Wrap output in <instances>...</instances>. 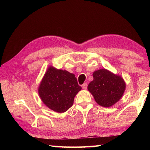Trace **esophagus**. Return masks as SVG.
<instances>
[{"mask_svg":"<svg viewBox=\"0 0 150 150\" xmlns=\"http://www.w3.org/2000/svg\"><path fill=\"white\" fill-rule=\"evenodd\" d=\"M82 88H83V89H87V83H84V84L82 85Z\"/></svg>","mask_w":150,"mask_h":150,"instance_id":"obj_1","label":"esophagus"}]
</instances>
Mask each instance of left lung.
<instances>
[{
    "label": "left lung",
    "mask_w": 150,
    "mask_h": 150,
    "mask_svg": "<svg viewBox=\"0 0 150 150\" xmlns=\"http://www.w3.org/2000/svg\"><path fill=\"white\" fill-rule=\"evenodd\" d=\"M93 76L87 88L98 105L110 107L122 98L126 88L122 77L106 69L95 71Z\"/></svg>",
    "instance_id": "1"
}]
</instances>
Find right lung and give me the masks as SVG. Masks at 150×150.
<instances>
[{
	"label": "right lung",
	"mask_w": 150,
	"mask_h": 150,
	"mask_svg": "<svg viewBox=\"0 0 150 150\" xmlns=\"http://www.w3.org/2000/svg\"><path fill=\"white\" fill-rule=\"evenodd\" d=\"M81 90L74 74L50 66L40 83L38 93L45 105L62 113L71 107L75 95Z\"/></svg>",
	"instance_id": "1"
}]
</instances>
